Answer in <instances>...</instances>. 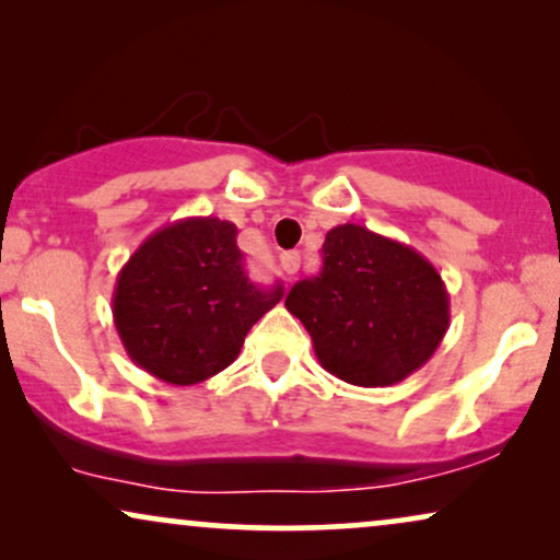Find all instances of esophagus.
Masks as SVG:
<instances>
[{"mask_svg":"<svg viewBox=\"0 0 560 560\" xmlns=\"http://www.w3.org/2000/svg\"><path fill=\"white\" fill-rule=\"evenodd\" d=\"M280 267L285 275H295L298 267H301V255H298V252H282Z\"/></svg>","mask_w":560,"mask_h":560,"instance_id":"1","label":"esophagus"}]
</instances>
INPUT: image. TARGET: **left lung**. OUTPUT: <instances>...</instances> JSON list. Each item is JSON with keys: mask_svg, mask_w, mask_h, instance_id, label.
<instances>
[{"mask_svg": "<svg viewBox=\"0 0 560 560\" xmlns=\"http://www.w3.org/2000/svg\"><path fill=\"white\" fill-rule=\"evenodd\" d=\"M320 252V272L295 282L285 298L320 366L357 387L410 377L448 331V290L439 270L418 249L359 224L334 226Z\"/></svg>", "mask_w": 560, "mask_h": 560, "instance_id": "1", "label": "left lung"}]
</instances>
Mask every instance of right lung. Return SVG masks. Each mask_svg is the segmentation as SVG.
<instances>
[{
    "instance_id": "1",
    "label": "right lung",
    "mask_w": 560,
    "mask_h": 560,
    "mask_svg": "<svg viewBox=\"0 0 560 560\" xmlns=\"http://www.w3.org/2000/svg\"><path fill=\"white\" fill-rule=\"evenodd\" d=\"M280 298L282 285L249 282L232 221L188 217L135 249L117 275L112 313L129 359L186 387L226 370Z\"/></svg>"
}]
</instances>
